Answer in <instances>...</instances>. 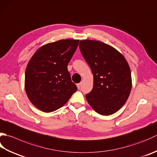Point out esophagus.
<instances>
[{"mask_svg":"<svg viewBox=\"0 0 157 157\" xmlns=\"http://www.w3.org/2000/svg\"><path fill=\"white\" fill-rule=\"evenodd\" d=\"M77 86H78V89H80V88L82 86V83H79V84H77Z\"/></svg>","mask_w":157,"mask_h":157,"instance_id":"1","label":"esophagus"}]
</instances>
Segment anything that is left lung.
I'll use <instances>...</instances> for the list:
<instances>
[{"mask_svg":"<svg viewBox=\"0 0 157 157\" xmlns=\"http://www.w3.org/2000/svg\"><path fill=\"white\" fill-rule=\"evenodd\" d=\"M83 57L94 77L93 90L86 98L95 112L109 116L118 112L129 96L131 70L123 55L111 45L94 40H81Z\"/></svg>","mask_w":157,"mask_h":157,"instance_id":"8db88e82","label":"left lung"}]
</instances>
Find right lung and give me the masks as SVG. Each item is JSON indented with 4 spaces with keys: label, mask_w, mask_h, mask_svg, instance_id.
Here are the masks:
<instances>
[{
    "label": "right lung",
    "mask_w": 157,
    "mask_h": 157,
    "mask_svg": "<svg viewBox=\"0 0 157 157\" xmlns=\"http://www.w3.org/2000/svg\"><path fill=\"white\" fill-rule=\"evenodd\" d=\"M79 40L62 39L39 48L29 60L25 72V90L36 108L52 112L60 108L78 90L67 65Z\"/></svg>",
    "instance_id": "1"
}]
</instances>
